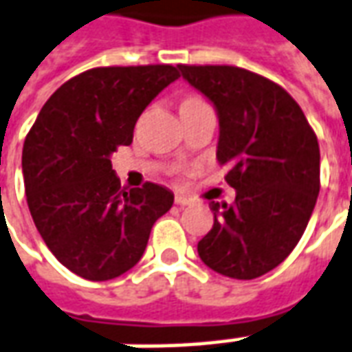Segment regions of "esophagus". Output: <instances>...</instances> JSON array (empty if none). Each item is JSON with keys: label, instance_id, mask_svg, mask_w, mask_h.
<instances>
[{"label": "esophagus", "instance_id": "obj_1", "mask_svg": "<svg viewBox=\"0 0 352 352\" xmlns=\"http://www.w3.org/2000/svg\"><path fill=\"white\" fill-rule=\"evenodd\" d=\"M175 204L177 206H188V204H192V200L186 194H175Z\"/></svg>", "mask_w": 352, "mask_h": 352}]
</instances>
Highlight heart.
<instances>
[{
    "instance_id": "b5f03b06",
    "label": "heart",
    "mask_w": 352,
    "mask_h": 352,
    "mask_svg": "<svg viewBox=\"0 0 352 352\" xmlns=\"http://www.w3.org/2000/svg\"><path fill=\"white\" fill-rule=\"evenodd\" d=\"M196 100H198V99H186L184 102H196Z\"/></svg>"
}]
</instances>
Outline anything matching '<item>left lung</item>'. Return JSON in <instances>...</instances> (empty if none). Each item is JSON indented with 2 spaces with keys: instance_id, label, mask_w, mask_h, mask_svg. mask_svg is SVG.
Returning <instances> with one entry per match:
<instances>
[{
  "instance_id": "left-lung-1",
  "label": "left lung",
  "mask_w": 352,
  "mask_h": 352,
  "mask_svg": "<svg viewBox=\"0 0 352 352\" xmlns=\"http://www.w3.org/2000/svg\"><path fill=\"white\" fill-rule=\"evenodd\" d=\"M219 118L217 160L236 190L210 201L198 255L223 276L252 280L296 248L320 190V148L303 110L274 82L238 66H177Z\"/></svg>"
}]
</instances>
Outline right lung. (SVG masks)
<instances>
[{
	"label": "right lung",
	"mask_w": 352,
	"mask_h": 352,
	"mask_svg": "<svg viewBox=\"0 0 352 352\" xmlns=\"http://www.w3.org/2000/svg\"><path fill=\"white\" fill-rule=\"evenodd\" d=\"M175 80L169 65L87 70L49 97L24 141L32 219L51 253L82 278L102 282L133 269L152 225L173 206L160 184L122 190L110 158L131 144L142 110Z\"/></svg>",
	"instance_id": "right-lung-1"
}]
</instances>
